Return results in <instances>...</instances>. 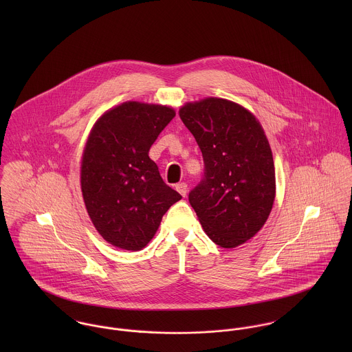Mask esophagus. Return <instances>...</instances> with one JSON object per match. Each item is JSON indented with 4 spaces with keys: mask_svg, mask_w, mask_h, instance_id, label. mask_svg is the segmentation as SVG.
<instances>
[{
    "mask_svg": "<svg viewBox=\"0 0 352 352\" xmlns=\"http://www.w3.org/2000/svg\"><path fill=\"white\" fill-rule=\"evenodd\" d=\"M176 190H177V192H179L182 197H186V195H187V191H188L186 183H179V184L176 186Z\"/></svg>",
    "mask_w": 352,
    "mask_h": 352,
    "instance_id": "obj_1",
    "label": "esophagus"
}]
</instances>
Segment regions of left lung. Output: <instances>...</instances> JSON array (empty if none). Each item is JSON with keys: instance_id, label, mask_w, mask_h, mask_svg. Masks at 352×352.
Wrapping results in <instances>:
<instances>
[{"instance_id": "8db88e82", "label": "left lung", "mask_w": 352, "mask_h": 352, "mask_svg": "<svg viewBox=\"0 0 352 352\" xmlns=\"http://www.w3.org/2000/svg\"><path fill=\"white\" fill-rule=\"evenodd\" d=\"M179 115L204 161V179L188 197L201 228L221 248L243 245L264 226L275 201L265 133L250 109L228 99L190 101Z\"/></svg>"}]
</instances>
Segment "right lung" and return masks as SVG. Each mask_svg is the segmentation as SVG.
<instances>
[{
  "mask_svg": "<svg viewBox=\"0 0 352 352\" xmlns=\"http://www.w3.org/2000/svg\"><path fill=\"white\" fill-rule=\"evenodd\" d=\"M176 115L169 105L124 101L95 122L81 158V191L101 237L124 251H141L168 208L182 195L166 186L151 146Z\"/></svg>",
  "mask_w": 352,
  "mask_h": 352,
  "instance_id": "right-lung-1",
  "label": "right lung"
}]
</instances>
